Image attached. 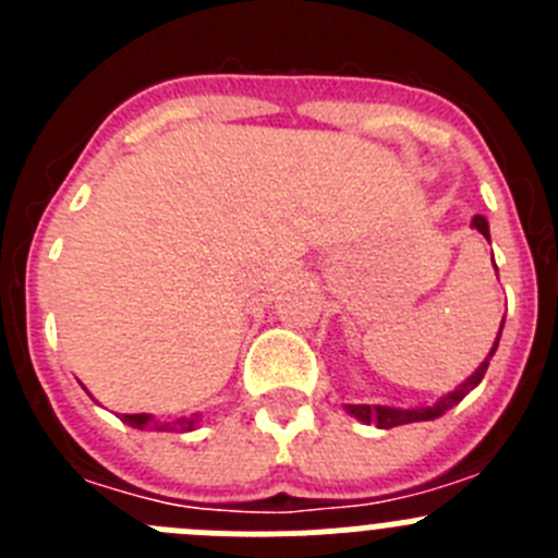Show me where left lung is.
Returning a JSON list of instances; mask_svg holds the SVG:
<instances>
[{
  "label": "left lung",
  "instance_id": "1",
  "mask_svg": "<svg viewBox=\"0 0 558 558\" xmlns=\"http://www.w3.org/2000/svg\"><path fill=\"white\" fill-rule=\"evenodd\" d=\"M472 229L481 231L486 240H489V223H486V218H481V215H475V220H472ZM506 322V318H502ZM502 332V327H500ZM500 332H497V340H495V347H492L489 357L495 354L497 343H500ZM489 357L483 360L481 368H477L475 374H472L463 386H458L456 391H450L447 397H441L436 402V405L430 408H411V411H399V408H383V405H347V411L352 413L354 418H360V422H366V425H377L383 427V430H388V427H399V425H411V422H430V418L441 416V413H447L450 408H456L458 402H461L466 393L472 391V388L477 386L483 379V374H486V368H489Z\"/></svg>",
  "mask_w": 558,
  "mask_h": 558
}]
</instances>
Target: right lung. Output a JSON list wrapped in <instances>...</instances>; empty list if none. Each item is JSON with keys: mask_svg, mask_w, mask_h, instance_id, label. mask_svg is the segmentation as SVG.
Masks as SVG:
<instances>
[{"mask_svg": "<svg viewBox=\"0 0 558 558\" xmlns=\"http://www.w3.org/2000/svg\"><path fill=\"white\" fill-rule=\"evenodd\" d=\"M195 418L198 416H192V418H186V422H181V430H192ZM122 422L131 427H140V430H145V427H150V430H179V427L170 425V422H156V418L147 416V413H122Z\"/></svg>", "mask_w": 558, "mask_h": 558, "instance_id": "1", "label": "right lung"}]
</instances>
